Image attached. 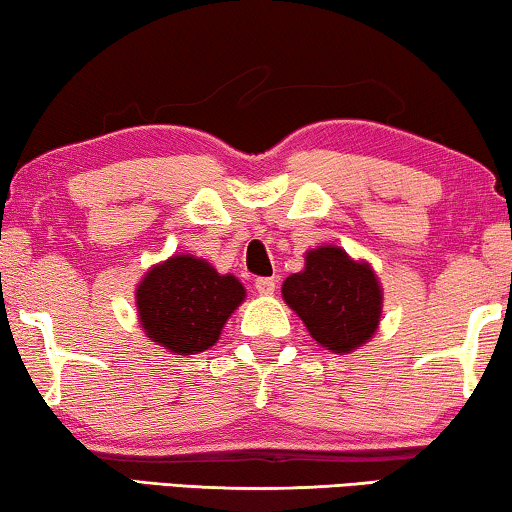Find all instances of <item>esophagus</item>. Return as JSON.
Masks as SVG:
<instances>
[{
  "mask_svg": "<svg viewBox=\"0 0 512 512\" xmlns=\"http://www.w3.org/2000/svg\"><path fill=\"white\" fill-rule=\"evenodd\" d=\"M274 288H277V281L272 277H258L256 279V291L261 295H272Z\"/></svg>",
  "mask_w": 512,
  "mask_h": 512,
  "instance_id": "obj_1",
  "label": "esophagus"
}]
</instances>
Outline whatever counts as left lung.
Masks as SVG:
<instances>
[{
    "instance_id": "obj_1",
    "label": "left lung",
    "mask_w": 512,
    "mask_h": 512,
    "mask_svg": "<svg viewBox=\"0 0 512 512\" xmlns=\"http://www.w3.org/2000/svg\"><path fill=\"white\" fill-rule=\"evenodd\" d=\"M281 295L332 353H351L379 328L383 293L374 270L332 244L307 251L305 270L284 281Z\"/></svg>"
}]
</instances>
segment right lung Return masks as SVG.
<instances>
[{"instance_id": "right-lung-1", "label": "right lung", "mask_w": 512, "mask_h": 512, "mask_svg": "<svg viewBox=\"0 0 512 512\" xmlns=\"http://www.w3.org/2000/svg\"><path fill=\"white\" fill-rule=\"evenodd\" d=\"M242 300L244 286L233 274H219L189 254L154 265L136 288L145 335L175 355H194L217 344Z\"/></svg>"}]
</instances>
